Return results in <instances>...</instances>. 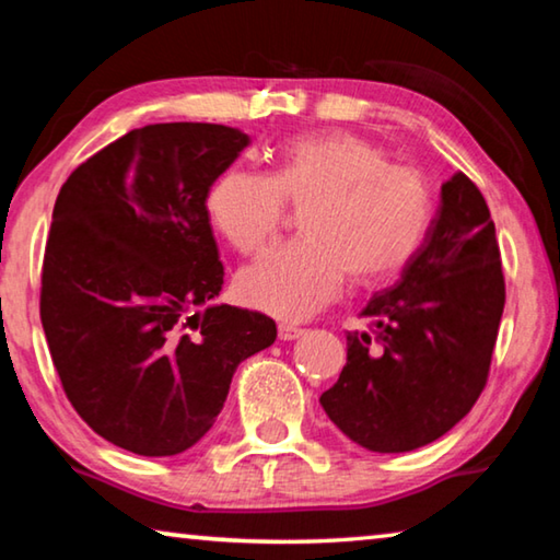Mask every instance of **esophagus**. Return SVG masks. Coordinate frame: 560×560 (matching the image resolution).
I'll use <instances>...</instances> for the list:
<instances>
[{
    "label": "esophagus",
    "mask_w": 560,
    "mask_h": 560,
    "mask_svg": "<svg viewBox=\"0 0 560 560\" xmlns=\"http://www.w3.org/2000/svg\"><path fill=\"white\" fill-rule=\"evenodd\" d=\"M299 336H303V328L293 326V324H279V338L281 340H293Z\"/></svg>",
    "instance_id": "obj_1"
}]
</instances>
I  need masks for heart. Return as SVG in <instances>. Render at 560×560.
I'll use <instances>...</instances> for the list:
<instances>
[{
  "label": "heart",
  "mask_w": 560,
  "mask_h": 560,
  "mask_svg": "<svg viewBox=\"0 0 560 560\" xmlns=\"http://www.w3.org/2000/svg\"><path fill=\"white\" fill-rule=\"evenodd\" d=\"M306 207L303 236L269 252L240 277V296L279 318H303L358 281L400 271L430 232L428 177L393 165L381 148L348 132L306 136L281 150L271 175L224 170L207 192V214L240 254H259Z\"/></svg>",
  "instance_id": "1"
}]
</instances>
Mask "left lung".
<instances>
[{"label":"left lung","instance_id":"left-lung-1","mask_svg":"<svg viewBox=\"0 0 560 560\" xmlns=\"http://www.w3.org/2000/svg\"><path fill=\"white\" fill-rule=\"evenodd\" d=\"M506 283L485 195L464 173L393 289L348 330V360L320 395L336 428L371 452H410L450 432L487 387Z\"/></svg>","mask_w":560,"mask_h":560}]
</instances>
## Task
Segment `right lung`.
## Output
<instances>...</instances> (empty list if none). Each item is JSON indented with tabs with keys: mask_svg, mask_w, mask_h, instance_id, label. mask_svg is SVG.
<instances>
[{
	"mask_svg": "<svg viewBox=\"0 0 560 560\" xmlns=\"http://www.w3.org/2000/svg\"><path fill=\"white\" fill-rule=\"evenodd\" d=\"M246 143L214 122L136 128L56 197L42 326L73 410L116 447L189 450L214 424L236 365L277 340L259 311L210 306L224 267L207 192Z\"/></svg>",
	"mask_w": 560,
	"mask_h": 560,
	"instance_id": "add662e5",
	"label": "right lung"
}]
</instances>
